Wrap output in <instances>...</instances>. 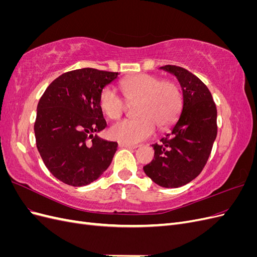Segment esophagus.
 <instances>
[{
	"instance_id": "esophagus-1",
	"label": "esophagus",
	"mask_w": 257,
	"mask_h": 257,
	"mask_svg": "<svg viewBox=\"0 0 257 257\" xmlns=\"http://www.w3.org/2000/svg\"><path fill=\"white\" fill-rule=\"evenodd\" d=\"M119 147H120V148H125V149H136V148H137L138 146H133V145H127V144H122V143H120V144H119Z\"/></svg>"
}]
</instances>
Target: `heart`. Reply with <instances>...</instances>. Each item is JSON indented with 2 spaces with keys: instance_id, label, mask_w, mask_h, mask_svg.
<instances>
[{
  "instance_id": "b5f03b06",
  "label": "heart",
  "mask_w": 257,
  "mask_h": 257,
  "mask_svg": "<svg viewBox=\"0 0 257 257\" xmlns=\"http://www.w3.org/2000/svg\"><path fill=\"white\" fill-rule=\"evenodd\" d=\"M128 103L136 104V119L122 120L109 128V136L122 144L135 145L153 135L155 126L164 130L176 121L182 107V92L170 80L149 74H137L120 83ZM99 106L106 116L115 120L125 111L127 103L112 87L99 94Z\"/></svg>"
}]
</instances>
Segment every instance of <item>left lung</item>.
Here are the masks:
<instances>
[{"label":"left lung","mask_w":257,"mask_h":257,"mask_svg":"<svg viewBox=\"0 0 257 257\" xmlns=\"http://www.w3.org/2000/svg\"><path fill=\"white\" fill-rule=\"evenodd\" d=\"M176 76L182 89V110L166 138L152 145L154 159L145 174L163 188L174 189L195 179L208 161L215 141L216 107L207 85L185 68L160 67Z\"/></svg>","instance_id":"obj_1"}]
</instances>
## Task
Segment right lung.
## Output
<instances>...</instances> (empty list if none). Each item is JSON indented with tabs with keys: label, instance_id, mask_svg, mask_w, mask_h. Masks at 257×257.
Masks as SVG:
<instances>
[{
	"label": "right lung",
	"instance_id": "right-lung-1",
	"mask_svg": "<svg viewBox=\"0 0 257 257\" xmlns=\"http://www.w3.org/2000/svg\"><path fill=\"white\" fill-rule=\"evenodd\" d=\"M118 75L95 68L64 73L38 102L34 124L37 150L60 181L88 185L109 167L118 144L96 134L107 126L99 94Z\"/></svg>",
	"mask_w": 257,
	"mask_h": 257
}]
</instances>
